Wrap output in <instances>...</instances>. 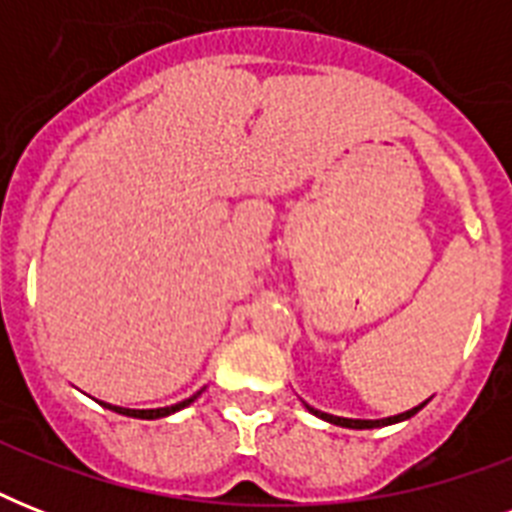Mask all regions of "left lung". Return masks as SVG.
Instances as JSON below:
<instances>
[{
    "mask_svg": "<svg viewBox=\"0 0 512 512\" xmlns=\"http://www.w3.org/2000/svg\"><path fill=\"white\" fill-rule=\"evenodd\" d=\"M425 404L420 406H414V409H409V412H401L396 414V417H385V420H348V417H335V414H324L319 412V409H313V406H308L316 417H321V420H327V422H335V425H342V428H358V430H364V428H380V425H390V422H401V420H409L412 414H417Z\"/></svg>",
    "mask_w": 512,
    "mask_h": 512,
    "instance_id": "obj_1",
    "label": "left lung"
}]
</instances>
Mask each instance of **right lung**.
<instances>
[{
  "instance_id": "add662e5",
  "label": "right lung",
  "mask_w": 512,
  "mask_h": 512,
  "mask_svg": "<svg viewBox=\"0 0 512 512\" xmlns=\"http://www.w3.org/2000/svg\"><path fill=\"white\" fill-rule=\"evenodd\" d=\"M196 396H199V393H196ZM193 398H185V401H180V404L164 406V409H122V406H111V404H108V409H114V412H119V414H127V417H140V420H159V417H167V414H172V412H177V409L188 406Z\"/></svg>"
}]
</instances>
